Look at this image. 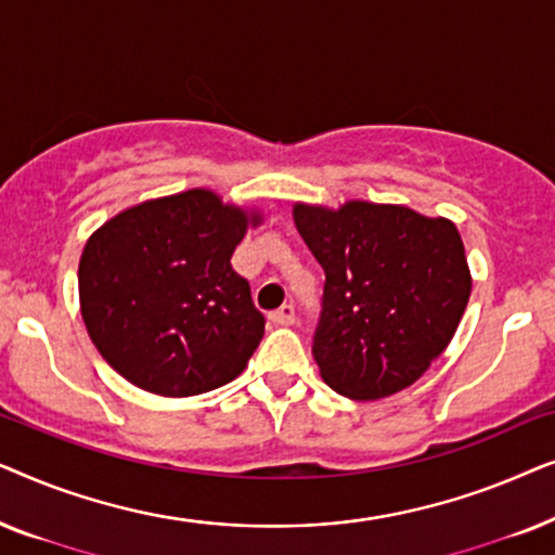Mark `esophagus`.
<instances>
[{"label": "esophagus", "mask_w": 555, "mask_h": 555, "mask_svg": "<svg viewBox=\"0 0 555 555\" xmlns=\"http://www.w3.org/2000/svg\"><path fill=\"white\" fill-rule=\"evenodd\" d=\"M270 321L275 325H291L295 321V308L293 306H280L278 310H272Z\"/></svg>", "instance_id": "obj_1"}]
</instances>
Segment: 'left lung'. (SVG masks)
Wrapping results in <instances>:
<instances>
[{
	"mask_svg": "<svg viewBox=\"0 0 555 555\" xmlns=\"http://www.w3.org/2000/svg\"><path fill=\"white\" fill-rule=\"evenodd\" d=\"M325 272L313 359L344 397L374 401L412 386L465 313L469 280L457 227L399 204L295 207Z\"/></svg>",
	"mask_w": 555,
	"mask_h": 555,
	"instance_id": "left-lung-1",
	"label": "left lung"
}]
</instances>
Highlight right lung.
Segmentation results:
<instances>
[{
	"instance_id": "1",
	"label": "right lung",
	"mask_w": 555,
	"mask_h": 555,
	"mask_svg": "<svg viewBox=\"0 0 555 555\" xmlns=\"http://www.w3.org/2000/svg\"><path fill=\"white\" fill-rule=\"evenodd\" d=\"M245 232V211L192 189L120 211L88 240L82 321L120 376L162 397H194L242 374L264 333L230 262Z\"/></svg>"
}]
</instances>
